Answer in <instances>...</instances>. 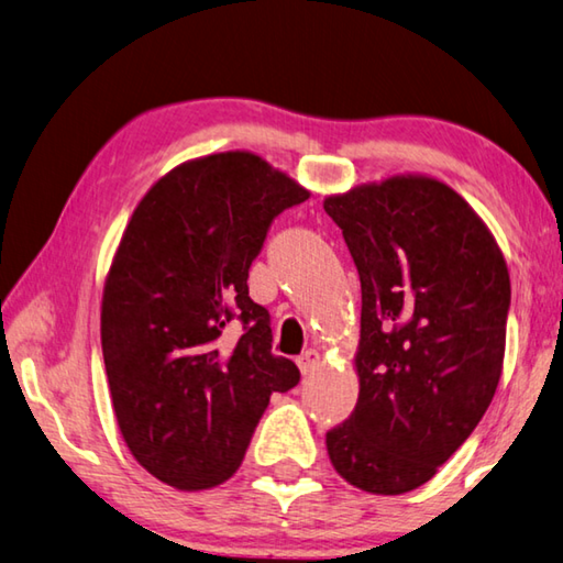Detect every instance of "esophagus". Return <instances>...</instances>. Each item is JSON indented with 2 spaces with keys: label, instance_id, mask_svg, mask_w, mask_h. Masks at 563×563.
<instances>
[{
  "label": "esophagus",
  "instance_id": "34e87169",
  "mask_svg": "<svg viewBox=\"0 0 563 563\" xmlns=\"http://www.w3.org/2000/svg\"><path fill=\"white\" fill-rule=\"evenodd\" d=\"M298 366H300V372H302V374H310V372H314L317 366H320V352H317V350L302 352V354L298 356Z\"/></svg>",
  "mask_w": 563,
  "mask_h": 563
}]
</instances>
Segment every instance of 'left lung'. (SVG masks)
I'll list each match as a JSON object with an SVG mask.
<instances>
[{"label":"left lung","mask_w":563,"mask_h":563,"mask_svg":"<svg viewBox=\"0 0 563 563\" xmlns=\"http://www.w3.org/2000/svg\"><path fill=\"white\" fill-rule=\"evenodd\" d=\"M362 283L360 398L327 431L346 483L404 495L485 416L505 360L509 273L493 233L443 181L394 177L327 197Z\"/></svg>","instance_id":"1"}]
</instances>
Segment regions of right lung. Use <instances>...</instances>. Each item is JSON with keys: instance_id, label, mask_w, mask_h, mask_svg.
I'll list each match as a JSON object with an SVG mask.
<instances>
[{"instance_id": "1", "label": "right lung", "mask_w": 563, "mask_h": 563, "mask_svg": "<svg viewBox=\"0 0 563 563\" xmlns=\"http://www.w3.org/2000/svg\"><path fill=\"white\" fill-rule=\"evenodd\" d=\"M310 191L251 152L172 169L137 203L110 265L100 342L120 433L177 489L236 473L271 394L300 382L273 354L249 271L271 223ZM240 324L239 341L225 332Z\"/></svg>"}]
</instances>
